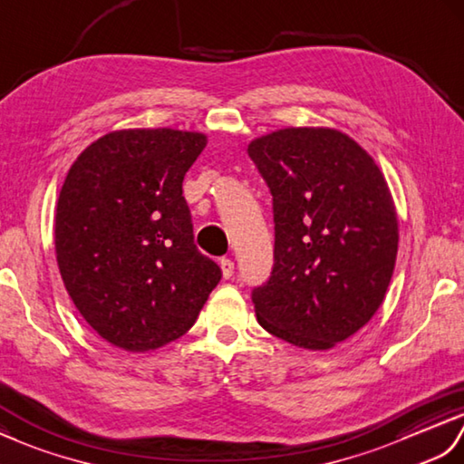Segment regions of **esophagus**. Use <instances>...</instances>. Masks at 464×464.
<instances>
[{
	"mask_svg": "<svg viewBox=\"0 0 464 464\" xmlns=\"http://www.w3.org/2000/svg\"><path fill=\"white\" fill-rule=\"evenodd\" d=\"M220 267H222V276L224 277H232V274H234V262L230 258H222L220 260Z\"/></svg>",
	"mask_w": 464,
	"mask_h": 464,
	"instance_id": "34e87169",
	"label": "esophagus"
}]
</instances>
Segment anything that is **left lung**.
Returning a JSON list of instances; mask_svg holds the SVG:
<instances>
[{
    "instance_id": "1",
    "label": "left lung",
    "mask_w": 464,
    "mask_h": 464,
    "mask_svg": "<svg viewBox=\"0 0 464 464\" xmlns=\"http://www.w3.org/2000/svg\"><path fill=\"white\" fill-rule=\"evenodd\" d=\"M272 192L274 266L254 287L258 324L304 349H329L383 304L397 214L375 160L334 129H282L250 142Z\"/></svg>"
}]
</instances>
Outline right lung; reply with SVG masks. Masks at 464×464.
I'll list each match as a JSON object with an SVG mask.
<instances>
[{"mask_svg":"<svg viewBox=\"0 0 464 464\" xmlns=\"http://www.w3.org/2000/svg\"><path fill=\"white\" fill-rule=\"evenodd\" d=\"M204 147L200 132H109L79 154L59 192L61 277L85 322L127 352L187 334L222 277L194 244L182 197Z\"/></svg>","mask_w":464,"mask_h":464,"instance_id":"right-lung-1","label":"right lung"}]
</instances>
